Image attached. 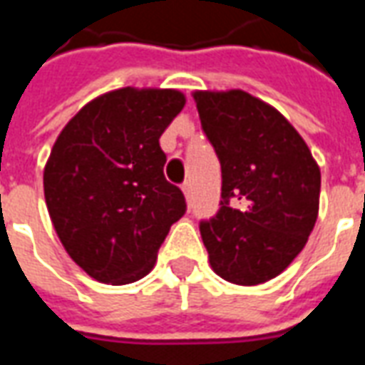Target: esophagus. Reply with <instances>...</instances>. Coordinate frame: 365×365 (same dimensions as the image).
Masks as SVG:
<instances>
[{"label":"esophagus","instance_id":"esophagus-1","mask_svg":"<svg viewBox=\"0 0 365 365\" xmlns=\"http://www.w3.org/2000/svg\"><path fill=\"white\" fill-rule=\"evenodd\" d=\"M182 191H183V195H185V199H187V201H191V183L190 182L183 183Z\"/></svg>","mask_w":365,"mask_h":365}]
</instances>
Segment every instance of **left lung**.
<instances>
[{"label":"left lung","instance_id":"8db88e82","mask_svg":"<svg viewBox=\"0 0 365 365\" xmlns=\"http://www.w3.org/2000/svg\"><path fill=\"white\" fill-rule=\"evenodd\" d=\"M221 162V209L199 225L217 275L237 285L274 279L305 248L319 215L321 170L275 107L242 90L193 91Z\"/></svg>","mask_w":365,"mask_h":365}]
</instances>
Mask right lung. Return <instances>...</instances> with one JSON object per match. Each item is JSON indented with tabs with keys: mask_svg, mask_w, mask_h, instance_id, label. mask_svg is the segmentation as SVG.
Returning a JSON list of instances; mask_svg holds the SVG:
<instances>
[{
	"mask_svg": "<svg viewBox=\"0 0 365 365\" xmlns=\"http://www.w3.org/2000/svg\"><path fill=\"white\" fill-rule=\"evenodd\" d=\"M183 105L178 90L107 91L83 105L52 146L43 175L48 215L68 256L97 282L144 277L185 213L160 148Z\"/></svg>",
	"mask_w": 365,
	"mask_h": 365,
	"instance_id": "1",
	"label": "right lung"
}]
</instances>
